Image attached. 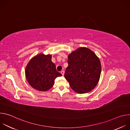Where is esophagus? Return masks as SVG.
Listing matches in <instances>:
<instances>
[{
    "mask_svg": "<svg viewBox=\"0 0 130 130\" xmlns=\"http://www.w3.org/2000/svg\"><path fill=\"white\" fill-rule=\"evenodd\" d=\"M61 73L62 74V76H64V71L63 70V71H61Z\"/></svg>",
    "mask_w": 130,
    "mask_h": 130,
    "instance_id": "obj_1",
    "label": "esophagus"
}]
</instances>
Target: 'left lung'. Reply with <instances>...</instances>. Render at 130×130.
Returning <instances> with one entry per match:
<instances>
[{
	"instance_id": "obj_1",
	"label": "left lung",
	"mask_w": 130,
	"mask_h": 130,
	"mask_svg": "<svg viewBox=\"0 0 130 130\" xmlns=\"http://www.w3.org/2000/svg\"><path fill=\"white\" fill-rule=\"evenodd\" d=\"M64 77L78 94L90 91L97 85L101 71L99 59L90 49L80 47L68 55Z\"/></svg>"
}]
</instances>
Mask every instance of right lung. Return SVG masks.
<instances>
[{"instance_id": "1", "label": "right lung", "mask_w": 130, "mask_h": 130, "mask_svg": "<svg viewBox=\"0 0 130 130\" xmlns=\"http://www.w3.org/2000/svg\"><path fill=\"white\" fill-rule=\"evenodd\" d=\"M51 56L50 54H39L32 58L26 67L27 81L36 90H49L53 86L55 79L62 76L51 61Z\"/></svg>"}]
</instances>
